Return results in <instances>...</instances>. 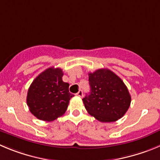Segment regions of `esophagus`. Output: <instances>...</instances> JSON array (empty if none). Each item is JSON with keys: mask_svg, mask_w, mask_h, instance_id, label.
<instances>
[{"mask_svg": "<svg viewBox=\"0 0 160 160\" xmlns=\"http://www.w3.org/2000/svg\"><path fill=\"white\" fill-rule=\"evenodd\" d=\"M76 95H77V96H79V97H82V96H83V91L80 90L78 92H77V94H76Z\"/></svg>", "mask_w": 160, "mask_h": 160, "instance_id": "obj_1", "label": "esophagus"}]
</instances>
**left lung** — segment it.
<instances>
[{
	"instance_id": "8db88e82",
	"label": "left lung",
	"mask_w": 160,
	"mask_h": 160,
	"mask_svg": "<svg viewBox=\"0 0 160 160\" xmlns=\"http://www.w3.org/2000/svg\"><path fill=\"white\" fill-rule=\"evenodd\" d=\"M91 92L83 98L88 114L102 122H112L123 117L131 96L122 79L107 68L88 73Z\"/></svg>"
}]
</instances>
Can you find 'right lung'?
<instances>
[{"instance_id":"obj_1","label":"right lung","mask_w":160,"mask_h":160,"mask_svg":"<svg viewBox=\"0 0 160 160\" xmlns=\"http://www.w3.org/2000/svg\"><path fill=\"white\" fill-rule=\"evenodd\" d=\"M60 68H47L33 80L27 95L31 114L39 120L52 122L65 114L70 98L69 84L62 80Z\"/></svg>"}]
</instances>
